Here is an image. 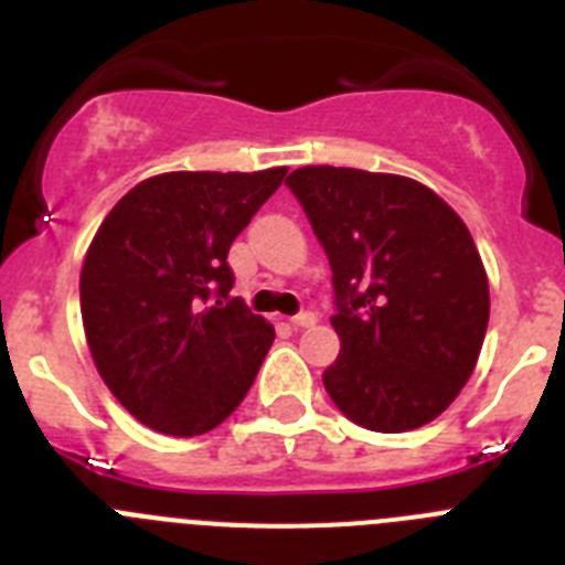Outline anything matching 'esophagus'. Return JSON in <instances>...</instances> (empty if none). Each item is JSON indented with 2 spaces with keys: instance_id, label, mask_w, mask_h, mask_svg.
<instances>
[{
  "instance_id": "esophagus-1",
  "label": "esophagus",
  "mask_w": 565,
  "mask_h": 565,
  "mask_svg": "<svg viewBox=\"0 0 565 565\" xmlns=\"http://www.w3.org/2000/svg\"><path fill=\"white\" fill-rule=\"evenodd\" d=\"M289 323H292L295 329H309V326L318 323V318H315L312 312H300V315H295V318L289 320Z\"/></svg>"
}]
</instances>
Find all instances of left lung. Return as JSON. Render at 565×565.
Listing matches in <instances>:
<instances>
[{"label": "left lung", "mask_w": 565, "mask_h": 565, "mask_svg": "<svg viewBox=\"0 0 565 565\" xmlns=\"http://www.w3.org/2000/svg\"><path fill=\"white\" fill-rule=\"evenodd\" d=\"M300 200L334 273L331 402L373 431H409L460 395L490 318L471 231L440 194L390 172L300 167Z\"/></svg>", "instance_id": "left-lung-1"}]
</instances>
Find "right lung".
<instances>
[{
    "label": "right lung",
    "mask_w": 565,
    "mask_h": 565,
    "mask_svg": "<svg viewBox=\"0 0 565 565\" xmlns=\"http://www.w3.org/2000/svg\"><path fill=\"white\" fill-rule=\"evenodd\" d=\"M284 175L161 172L136 183L88 245L81 315L92 360L116 402L161 435L223 424L270 351L273 326L223 298L231 242ZM214 291L218 307L205 308Z\"/></svg>",
    "instance_id": "add662e5"
}]
</instances>
